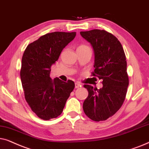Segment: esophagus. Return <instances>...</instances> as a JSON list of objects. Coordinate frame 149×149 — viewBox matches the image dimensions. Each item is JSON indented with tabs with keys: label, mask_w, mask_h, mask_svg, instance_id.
<instances>
[{
	"label": "esophagus",
	"mask_w": 149,
	"mask_h": 149,
	"mask_svg": "<svg viewBox=\"0 0 149 149\" xmlns=\"http://www.w3.org/2000/svg\"><path fill=\"white\" fill-rule=\"evenodd\" d=\"M80 86H81V85L79 84V83H78V82H76L75 83V88H79V87Z\"/></svg>",
	"instance_id": "34e87169"
}]
</instances>
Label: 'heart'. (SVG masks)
Returning a JSON list of instances; mask_svg holds the SVG:
<instances>
[{"label": "heart", "mask_w": 149, "mask_h": 149, "mask_svg": "<svg viewBox=\"0 0 149 149\" xmlns=\"http://www.w3.org/2000/svg\"><path fill=\"white\" fill-rule=\"evenodd\" d=\"M81 46H85V45H81Z\"/></svg>", "instance_id": "obj_1"}]
</instances>
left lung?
<instances>
[{"label":"left lung","mask_w":149,"mask_h":149,"mask_svg":"<svg viewBox=\"0 0 149 149\" xmlns=\"http://www.w3.org/2000/svg\"><path fill=\"white\" fill-rule=\"evenodd\" d=\"M95 52L93 76L102 80L103 87L85 84L88 95L83 103L85 114L94 121L106 120L120 108L129 86L124 49L116 37L104 30L80 32Z\"/></svg>","instance_id":"1"}]
</instances>
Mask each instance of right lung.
<instances>
[{
  "instance_id": "add662e5",
  "label": "right lung",
  "mask_w": 149,
  "mask_h": 149,
  "mask_svg": "<svg viewBox=\"0 0 149 149\" xmlns=\"http://www.w3.org/2000/svg\"><path fill=\"white\" fill-rule=\"evenodd\" d=\"M76 35V32L47 33L28 45L23 54L20 78L25 100L32 111L43 120L61 115L74 89L72 80H52L49 74L52 65Z\"/></svg>"
}]
</instances>
